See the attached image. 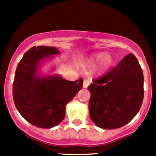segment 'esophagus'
Returning a JSON list of instances; mask_svg holds the SVG:
<instances>
[{
    "instance_id": "esophagus-1",
    "label": "esophagus",
    "mask_w": 156,
    "mask_h": 156,
    "mask_svg": "<svg viewBox=\"0 0 156 156\" xmlns=\"http://www.w3.org/2000/svg\"><path fill=\"white\" fill-rule=\"evenodd\" d=\"M89 84H90V81H89V80L85 79L84 81V82H83V87H84V88H87V86L89 85Z\"/></svg>"
}]
</instances>
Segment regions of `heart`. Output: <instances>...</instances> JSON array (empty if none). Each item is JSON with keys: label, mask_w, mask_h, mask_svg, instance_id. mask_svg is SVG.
Wrapping results in <instances>:
<instances>
[{"label": "heart", "mask_w": 156, "mask_h": 156, "mask_svg": "<svg viewBox=\"0 0 156 156\" xmlns=\"http://www.w3.org/2000/svg\"><path fill=\"white\" fill-rule=\"evenodd\" d=\"M102 60H103L102 61V69H108L112 64L113 62L112 57L111 56H109V55L106 56L105 53H99L94 54L91 56L88 64H89L90 66H94L97 62H100Z\"/></svg>", "instance_id": "obj_1"}]
</instances>
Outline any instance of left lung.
I'll return each instance as SVG.
<instances>
[{
	"instance_id": "left-lung-1",
	"label": "left lung",
	"mask_w": 156,
	"mask_h": 156,
	"mask_svg": "<svg viewBox=\"0 0 156 156\" xmlns=\"http://www.w3.org/2000/svg\"><path fill=\"white\" fill-rule=\"evenodd\" d=\"M88 86L90 117L103 129L121 127L135 117L144 100V74L137 59L127 55Z\"/></svg>"
}]
</instances>
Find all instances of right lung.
Masks as SVG:
<instances>
[{
    "label": "right lung",
    "mask_w": 156,
    "mask_h": 156,
    "mask_svg": "<svg viewBox=\"0 0 156 156\" xmlns=\"http://www.w3.org/2000/svg\"><path fill=\"white\" fill-rule=\"evenodd\" d=\"M59 53L53 47H32L24 54L16 70L12 97L19 112L31 125L50 128L65 118L66 106L82 88L83 79L66 81L59 75L36 74L41 60Z\"/></svg>",
    "instance_id": "1"
}]
</instances>
